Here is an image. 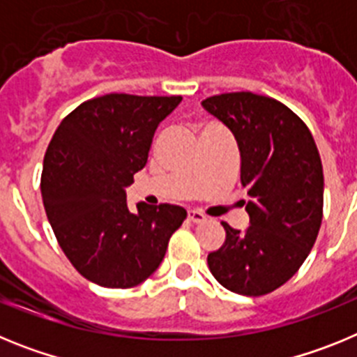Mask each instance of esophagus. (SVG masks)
Listing matches in <instances>:
<instances>
[{
  "label": "esophagus",
  "instance_id": "esophagus-1",
  "mask_svg": "<svg viewBox=\"0 0 357 357\" xmlns=\"http://www.w3.org/2000/svg\"><path fill=\"white\" fill-rule=\"evenodd\" d=\"M188 220H189V222L200 223V222H204V220H206V214L200 213V211H197V209H189L188 211Z\"/></svg>",
  "mask_w": 357,
  "mask_h": 357
}]
</instances>
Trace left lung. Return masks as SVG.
Here are the masks:
<instances>
[{
    "instance_id": "left-lung-1",
    "label": "left lung",
    "mask_w": 357,
    "mask_h": 357,
    "mask_svg": "<svg viewBox=\"0 0 357 357\" xmlns=\"http://www.w3.org/2000/svg\"><path fill=\"white\" fill-rule=\"evenodd\" d=\"M202 105L232 130L241 151V185L250 200L247 230L225 229L207 255L214 279L230 291L261 296L288 282L317 241L324 216V168L313 134L270 96L223 93ZM245 204V202H243Z\"/></svg>"
}]
</instances>
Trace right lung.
I'll use <instances>...</instances> for the list:
<instances>
[{"label": "right lung", "instance_id": "right-lung-1", "mask_svg": "<svg viewBox=\"0 0 357 357\" xmlns=\"http://www.w3.org/2000/svg\"><path fill=\"white\" fill-rule=\"evenodd\" d=\"M182 96L105 94L61 121L44 153L40 193L55 238L85 279L103 288L141 284L159 268L184 207L127 206L155 128Z\"/></svg>", "mask_w": 357, "mask_h": 357}]
</instances>
